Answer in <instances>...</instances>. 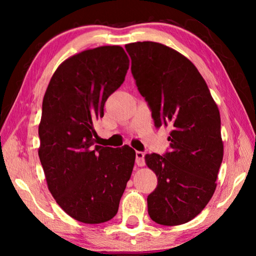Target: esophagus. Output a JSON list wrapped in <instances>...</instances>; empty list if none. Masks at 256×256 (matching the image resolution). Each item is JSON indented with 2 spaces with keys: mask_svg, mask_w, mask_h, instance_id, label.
I'll return each mask as SVG.
<instances>
[{
  "mask_svg": "<svg viewBox=\"0 0 256 256\" xmlns=\"http://www.w3.org/2000/svg\"><path fill=\"white\" fill-rule=\"evenodd\" d=\"M136 162L138 167L144 166V154L142 151H136Z\"/></svg>",
  "mask_w": 256,
  "mask_h": 256,
  "instance_id": "34e87169",
  "label": "esophagus"
}]
</instances>
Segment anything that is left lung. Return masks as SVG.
<instances>
[{
	"mask_svg": "<svg viewBox=\"0 0 256 256\" xmlns=\"http://www.w3.org/2000/svg\"><path fill=\"white\" fill-rule=\"evenodd\" d=\"M125 48L154 125L172 128L170 152L144 157L158 180L148 214L159 224L178 226L204 209L216 188L224 157L218 106L196 66L177 50L154 42Z\"/></svg>",
	"mask_w": 256,
	"mask_h": 256,
	"instance_id": "8db88e82",
	"label": "left lung"
}]
</instances>
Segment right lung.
I'll list each match as a JSON object with an SVG mask.
<instances>
[{"instance_id": "add662e5", "label": "right lung", "mask_w": 256, "mask_h": 256, "mask_svg": "<svg viewBox=\"0 0 256 256\" xmlns=\"http://www.w3.org/2000/svg\"><path fill=\"white\" fill-rule=\"evenodd\" d=\"M130 60L120 46H99L72 55L47 86L38 148L47 186L58 204L84 224L118 214L131 177L136 151L94 146V122L107 98L123 84Z\"/></svg>"}]
</instances>
